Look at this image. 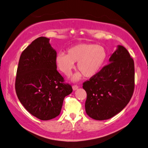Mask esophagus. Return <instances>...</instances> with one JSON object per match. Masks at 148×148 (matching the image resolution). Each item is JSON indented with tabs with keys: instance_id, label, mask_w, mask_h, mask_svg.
<instances>
[{
	"instance_id": "1",
	"label": "esophagus",
	"mask_w": 148,
	"mask_h": 148,
	"mask_svg": "<svg viewBox=\"0 0 148 148\" xmlns=\"http://www.w3.org/2000/svg\"><path fill=\"white\" fill-rule=\"evenodd\" d=\"M72 89H73L74 91H76V90L78 89V86H76V85H74V86H72Z\"/></svg>"
}]
</instances>
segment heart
<instances>
[{
	"instance_id": "heart-1",
	"label": "heart",
	"mask_w": 148,
	"mask_h": 148,
	"mask_svg": "<svg viewBox=\"0 0 148 148\" xmlns=\"http://www.w3.org/2000/svg\"><path fill=\"white\" fill-rule=\"evenodd\" d=\"M108 59V52L104 47L94 44L82 43L67 49V55L62 52L57 53L56 64L64 76H69L77 62L79 72L75 74L72 79L76 82L84 76L91 78L96 76L103 69Z\"/></svg>"
}]
</instances>
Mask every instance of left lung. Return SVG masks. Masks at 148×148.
Instances as JSON below:
<instances>
[{"label": "left lung", "mask_w": 148, "mask_h": 148, "mask_svg": "<svg viewBox=\"0 0 148 148\" xmlns=\"http://www.w3.org/2000/svg\"><path fill=\"white\" fill-rule=\"evenodd\" d=\"M109 62L96 76L83 84L87 92L86 112L95 120L116 116L127 106L133 94L134 64L129 51L118 45Z\"/></svg>", "instance_id": "left-lung-1"}]
</instances>
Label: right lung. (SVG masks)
<instances>
[{
  "label": "right lung",
  "instance_id": "1",
  "mask_svg": "<svg viewBox=\"0 0 148 148\" xmlns=\"http://www.w3.org/2000/svg\"><path fill=\"white\" fill-rule=\"evenodd\" d=\"M56 56L49 38L39 37L22 52L17 70L15 87L20 102L43 121L58 116L64 97L72 92L57 71Z\"/></svg>",
  "mask_w": 148,
  "mask_h": 148
}]
</instances>
